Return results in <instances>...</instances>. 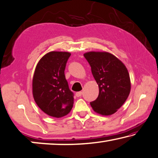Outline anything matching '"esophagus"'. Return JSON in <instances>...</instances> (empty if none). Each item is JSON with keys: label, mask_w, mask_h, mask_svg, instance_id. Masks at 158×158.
Here are the masks:
<instances>
[{"label": "esophagus", "mask_w": 158, "mask_h": 158, "mask_svg": "<svg viewBox=\"0 0 158 158\" xmlns=\"http://www.w3.org/2000/svg\"><path fill=\"white\" fill-rule=\"evenodd\" d=\"M81 95H82V92H78L76 93V96H77V97H81Z\"/></svg>", "instance_id": "34e87169"}]
</instances>
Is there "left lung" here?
Segmentation results:
<instances>
[{"label":"left lung","instance_id":"obj_1","mask_svg":"<svg viewBox=\"0 0 158 158\" xmlns=\"http://www.w3.org/2000/svg\"><path fill=\"white\" fill-rule=\"evenodd\" d=\"M84 56L99 86V96L90 102L91 106L103 116L114 114L130 94L131 81L127 69L118 58L109 52H89Z\"/></svg>","mask_w":158,"mask_h":158}]
</instances>
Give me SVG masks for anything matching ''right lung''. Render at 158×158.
Masks as SVG:
<instances>
[{
    "label": "right lung",
    "mask_w": 158,
    "mask_h": 158,
    "mask_svg": "<svg viewBox=\"0 0 158 158\" xmlns=\"http://www.w3.org/2000/svg\"><path fill=\"white\" fill-rule=\"evenodd\" d=\"M71 54L50 52L39 60L32 81L33 97L38 106L49 116L61 117L68 114L74 104L64 70Z\"/></svg>",
    "instance_id": "right-lung-1"
}]
</instances>
